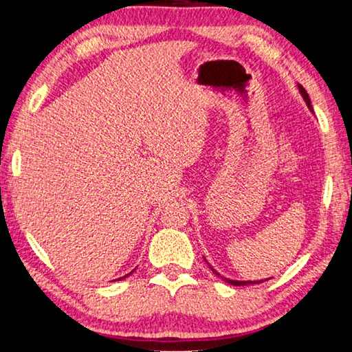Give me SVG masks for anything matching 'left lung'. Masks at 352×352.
I'll return each mask as SVG.
<instances>
[{
	"label": "left lung",
	"mask_w": 352,
	"mask_h": 352,
	"mask_svg": "<svg viewBox=\"0 0 352 352\" xmlns=\"http://www.w3.org/2000/svg\"><path fill=\"white\" fill-rule=\"evenodd\" d=\"M296 87H298V92L301 94V97H303V100L306 102V107H308L309 110L313 111V105H311V100H309L308 92L305 91V87L301 86V84H296ZM204 260H206V258H204ZM206 263H207V260H206ZM207 265H209V263H207ZM209 268H210V271H212V273H214L215 276L221 277V279H223L225 282H228V284H231V285H249V284H261V282H263V279H261V280H232V279H228V277H223L220 273H217V271H215L214 268H212L210 265H209ZM265 280H268V279H265Z\"/></svg>",
	"instance_id": "8db88e82"
}]
</instances>
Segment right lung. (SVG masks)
Returning a JSON list of instances; mask_svg holds the SVG:
<instances>
[{
    "label": "right lung",
    "mask_w": 352,
    "mask_h": 352,
    "mask_svg": "<svg viewBox=\"0 0 352 352\" xmlns=\"http://www.w3.org/2000/svg\"><path fill=\"white\" fill-rule=\"evenodd\" d=\"M127 276H129V274H127ZM127 276H124V277H127Z\"/></svg>",
    "instance_id": "add662e5"
}]
</instances>
